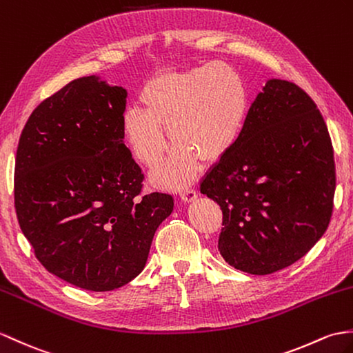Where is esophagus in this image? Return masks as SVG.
Segmentation results:
<instances>
[{"label":"esophagus","instance_id":"esophagus-1","mask_svg":"<svg viewBox=\"0 0 353 353\" xmlns=\"http://www.w3.org/2000/svg\"><path fill=\"white\" fill-rule=\"evenodd\" d=\"M180 196H182V200L186 203H191L196 199V191L194 188H183L182 191H180Z\"/></svg>","mask_w":353,"mask_h":353}]
</instances>
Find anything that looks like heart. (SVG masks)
<instances>
[{
    "label": "heart",
    "instance_id": "heart-1",
    "mask_svg": "<svg viewBox=\"0 0 353 353\" xmlns=\"http://www.w3.org/2000/svg\"><path fill=\"white\" fill-rule=\"evenodd\" d=\"M123 119V135L143 165H159L167 150V129L173 153L153 174L157 183L180 188L199 174L200 162H216L233 149L247 121L248 88L230 64L212 61L199 68L162 72L145 83Z\"/></svg>",
    "mask_w": 353,
    "mask_h": 353
}]
</instances>
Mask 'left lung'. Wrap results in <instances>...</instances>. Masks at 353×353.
Returning <instances> with one entry per match:
<instances>
[{"label": "left lung", "mask_w": 353, "mask_h": 353, "mask_svg": "<svg viewBox=\"0 0 353 353\" xmlns=\"http://www.w3.org/2000/svg\"><path fill=\"white\" fill-rule=\"evenodd\" d=\"M200 192L223 210L218 250L230 266L268 275L304 257L326 232L335 192L331 137L314 101L269 79Z\"/></svg>", "instance_id": "obj_1"}]
</instances>
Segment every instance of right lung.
<instances>
[{
	"label": "right lung",
	"instance_id": "1",
	"mask_svg": "<svg viewBox=\"0 0 353 353\" xmlns=\"http://www.w3.org/2000/svg\"><path fill=\"white\" fill-rule=\"evenodd\" d=\"M126 90L72 81L31 112L14 162L21 230L46 270L108 292L145 266L154 232L174 208L143 194L144 174L123 143Z\"/></svg>",
	"mask_w": 353,
	"mask_h": 353
}]
</instances>
